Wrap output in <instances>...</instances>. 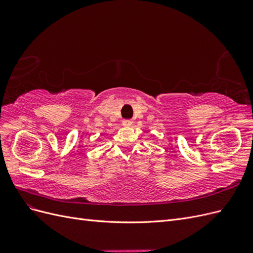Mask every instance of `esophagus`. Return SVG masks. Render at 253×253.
I'll return each mask as SVG.
<instances>
[{"label":"esophagus","mask_w":253,"mask_h":253,"mask_svg":"<svg viewBox=\"0 0 253 253\" xmlns=\"http://www.w3.org/2000/svg\"><path fill=\"white\" fill-rule=\"evenodd\" d=\"M132 124H133V121L129 119H125L124 121H122V125H124L125 126H132Z\"/></svg>","instance_id":"esophagus-1"}]
</instances>
